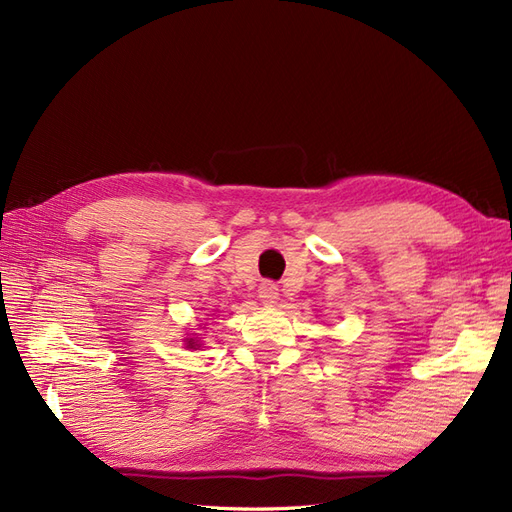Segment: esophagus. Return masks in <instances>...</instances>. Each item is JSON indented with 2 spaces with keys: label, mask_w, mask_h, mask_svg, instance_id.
<instances>
[{
  "label": "esophagus",
  "mask_w": 512,
  "mask_h": 512,
  "mask_svg": "<svg viewBox=\"0 0 512 512\" xmlns=\"http://www.w3.org/2000/svg\"><path fill=\"white\" fill-rule=\"evenodd\" d=\"M280 297V288H277L273 282H262L258 286V299L265 305H273Z\"/></svg>",
  "instance_id": "esophagus-1"
}]
</instances>
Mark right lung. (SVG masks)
I'll use <instances>...</instances> for the list:
<instances>
[{
    "mask_svg": "<svg viewBox=\"0 0 512 512\" xmlns=\"http://www.w3.org/2000/svg\"><path fill=\"white\" fill-rule=\"evenodd\" d=\"M188 348H194V350H196V348H200V346L196 344V339H188Z\"/></svg>",
    "mask_w": 512,
    "mask_h": 512,
    "instance_id": "1",
    "label": "right lung"
}]
</instances>
